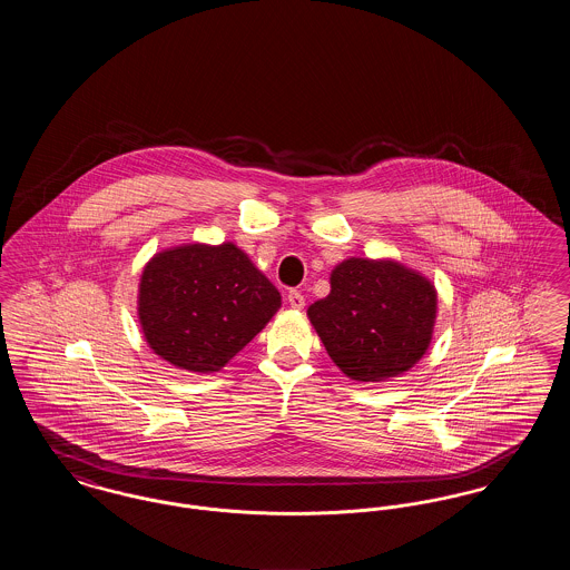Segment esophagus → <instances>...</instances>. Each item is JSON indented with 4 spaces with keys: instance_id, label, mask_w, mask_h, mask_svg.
<instances>
[{
    "instance_id": "1",
    "label": "esophagus",
    "mask_w": 570,
    "mask_h": 570,
    "mask_svg": "<svg viewBox=\"0 0 570 570\" xmlns=\"http://www.w3.org/2000/svg\"><path fill=\"white\" fill-rule=\"evenodd\" d=\"M288 305L295 307V309H301V307L305 305V298H303V295H301L298 291H291V293H288Z\"/></svg>"
}]
</instances>
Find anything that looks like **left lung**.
<instances>
[{
  "instance_id": "8db88e82",
  "label": "left lung",
  "mask_w": 570,
  "mask_h": 570,
  "mask_svg": "<svg viewBox=\"0 0 570 570\" xmlns=\"http://www.w3.org/2000/svg\"><path fill=\"white\" fill-rule=\"evenodd\" d=\"M307 316L333 363L353 380L379 382L410 370L430 346L434 286L384 261L348 258L331 273V293Z\"/></svg>"
}]
</instances>
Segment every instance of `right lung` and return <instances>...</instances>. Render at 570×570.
<instances>
[{"instance_id": "add662e5", "label": "right lung", "mask_w": 570, "mask_h": 570, "mask_svg": "<svg viewBox=\"0 0 570 570\" xmlns=\"http://www.w3.org/2000/svg\"><path fill=\"white\" fill-rule=\"evenodd\" d=\"M279 293L237 245H184L140 277L138 318L149 346L190 372H217L279 307Z\"/></svg>"}]
</instances>
